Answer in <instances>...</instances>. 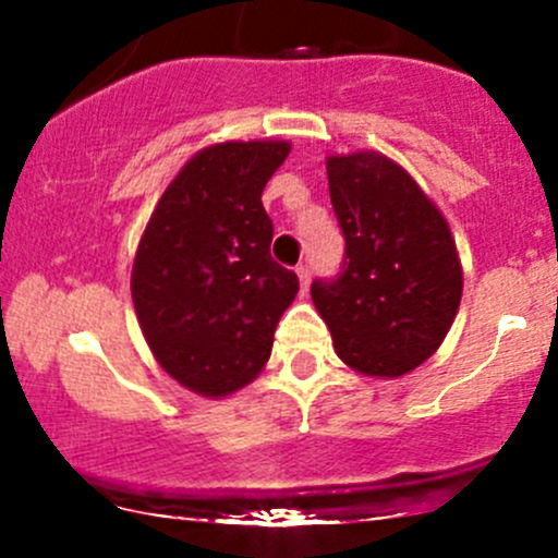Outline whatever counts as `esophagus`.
Wrapping results in <instances>:
<instances>
[{"label":"esophagus","instance_id":"1","mask_svg":"<svg viewBox=\"0 0 558 558\" xmlns=\"http://www.w3.org/2000/svg\"><path fill=\"white\" fill-rule=\"evenodd\" d=\"M296 278H300L302 291H305V294H307V289H311V269H307L305 264H302V267H296Z\"/></svg>","mask_w":558,"mask_h":558}]
</instances>
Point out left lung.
Returning <instances> with one entry per match:
<instances>
[{
	"label": "left lung",
	"mask_w": 558,
	"mask_h": 558,
	"mask_svg": "<svg viewBox=\"0 0 558 558\" xmlns=\"http://www.w3.org/2000/svg\"><path fill=\"white\" fill-rule=\"evenodd\" d=\"M345 267L311 296L342 362L402 378L451 331L464 272L451 227L413 174L378 150L326 159Z\"/></svg>",
	"instance_id": "8db88e82"
}]
</instances>
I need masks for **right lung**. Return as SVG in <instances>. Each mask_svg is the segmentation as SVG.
<instances>
[{"instance_id": "add662e5", "label": "right lung", "mask_w": 558, "mask_h": 558, "mask_svg": "<svg viewBox=\"0 0 558 558\" xmlns=\"http://www.w3.org/2000/svg\"><path fill=\"white\" fill-rule=\"evenodd\" d=\"M286 140L196 150L161 194L132 264V302L156 362L199 397L245 388L267 364L300 280L269 256L262 191Z\"/></svg>"}]
</instances>
